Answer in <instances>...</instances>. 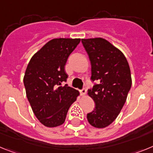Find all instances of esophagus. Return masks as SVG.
Masks as SVG:
<instances>
[{"mask_svg":"<svg viewBox=\"0 0 153 153\" xmlns=\"http://www.w3.org/2000/svg\"><path fill=\"white\" fill-rule=\"evenodd\" d=\"M80 93L82 96H85L86 95V89L85 88H82V90H80Z\"/></svg>","mask_w":153,"mask_h":153,"instance_id":"esophagus-1","label":"esophagus"}]
</instances>
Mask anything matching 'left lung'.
<instances>
[{"label":"left lung","mask_w":153,"mask_h":153,"mask_svg":"<svg viewBox=\"0 0 153 153\" xmlns=\"http://www.w3.org/2000/svg\"><path fill=\"white\" fill-rule=\"evenodd\" d=\"M91 66V79L98 84L88 91L95 103L87 114L90 125L105 128L119 115L132 86V77L123 53L102 38L82 39Z\"/></svg>","instance_id":"8db88e82"}]
</instances>
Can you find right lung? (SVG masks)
<instances>
[{
  "instance_id": "obj_1",
  "label": "right lung",
  "mask_w": 153,
  "mask_h": 153,
  "mask_svg": "<svg viewBox=\"0 0 153 153\" xmlns=\"http://www.w3.org/2000/svg\"><path fill=\"white\" fill-rule=\"evenodd\" d=\"M80 38H54L30 58L24 76L26 95L33 112L45 126L63 124L79 92L68 85L65 65Z\"/></svg>"
}]
</instances>
